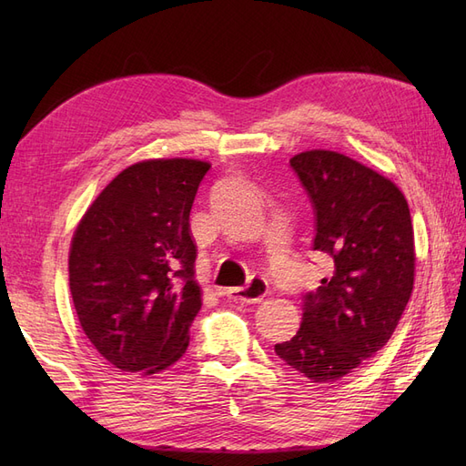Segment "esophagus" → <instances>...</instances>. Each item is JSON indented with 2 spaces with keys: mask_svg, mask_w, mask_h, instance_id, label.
I'll return each mask as SVG.
<instances>
[{
  "mask_svg": "<svg viewBox=\"0 0 466 466\" xmlns=\"http://www.w3.org/2000/svg\"><path fill=\"white\" fill-rule=\"evenodd\" d=\"M225 295L233 301H245V303H258L268 295V281L260 276L248 279V284L243 288H229L225 289Z\"/></svg>",
  "mask_w": 466,
  "mask_h": 466,
  "instance_id": "obj_1",
  "label": "esophagus"
}]
</instances>
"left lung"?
Listing matches in <instances>:
<instances>
[{
  "mask_svg": "<svg viewBox=\"0 0 466 466\" xmlns=\"http://www.w3.org/2000/svg\"><path fill=\"white\" fill-rule=\"evenodd\" d=\"M315 211L313 250L332 274L303 295L301 327L276 354L313 383L354 371L383 348L414 288V229L394 182L342 153L289 159Z\"/></svg>",
  "mask_w": 466,
  "mask_h": 466,
  "instance_id": "1",
  "label": "left lung"
}]
</instances>
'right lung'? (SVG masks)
I'll return each instance as SVG.
<instances>
[{"label":"right lung","mask_w":466,"mask_h":466,"mask_svg":"<svg viewBox=\"0 0 466 466\" xmlns=\"http://www.w3.org/2000/svg\"><path fill=\"white\" fill-rule=\"evenodd\" d=\"M209 163L149 159L110 182L79 221L69 289L89 342L128 373H157L188 348L202 307L190 209Z\"/></svg>","instance_id":"1"}]
</instances>
